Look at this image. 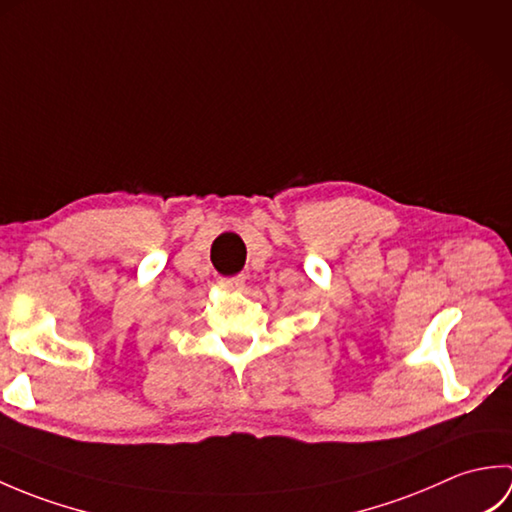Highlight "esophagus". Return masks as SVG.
Segmentation results:
<instances>
[{
	"label": "esophagus",
	"mask_w": 512,
	"mask_h": 512,
	"mask_svg": "<svg viewBox=\"0 0 512 512\" xmlns=\"http://www.w3.org/2000/svg\"><path fill=\"white\" fill-rule=\"evenodd\" d=\"M220 286L224 290H242L244 288V277L237 275V277H222L220 279Z\"/></svg>",
	"instance_id": "esophagus-1"
}]
</instances>
